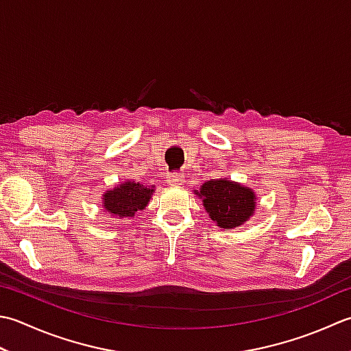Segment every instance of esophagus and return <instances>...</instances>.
<instances>
[{
    "instance_id": "1",
    "label": "esophagus",
    "mask_w": 351,
    "mask_h": 351,
    "mask_svg": "<svg viewBox=\"0 0 351 351\" xmlns=\"http://www.w3.org/2000/svg\"><path fill=\"white\" fill-rule=\"evenodd\" d=\"M167 182L171 187H182L185 182V176L180 175V173H171L167 176Z\"/></svg>"
}]
</instances>
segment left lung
I'll return each mask as SVG.
<instances>
[{
	"mask_svg": "<svg viewBox=\"0 0 351 351\" xmlns=\"http://www.w3.org/2000/svg\"><path fill=\"white\" fill-rule=\"evenodd\" d=\"M193 193L202 199L205 211L219 228L232 230L248 222L257 207L254 190L228 178L205 181Z\"/></svg>",
	"mask_w": 351,
	"mask_h": 351,
	"instance_id": "left-lung-1",
	"label": "left lung"
}]
</instances>
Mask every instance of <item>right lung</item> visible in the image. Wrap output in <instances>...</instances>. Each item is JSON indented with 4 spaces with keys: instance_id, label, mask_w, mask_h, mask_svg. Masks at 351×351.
Instances as JSON below:
<instances>
[{
    "instance_id": "right-lung-1",
    "label": "right lung",
    "mask_w": 351,
    "mask_h": 351,
    "mask_svg": "<svg viewBox=\"0 0 351 351\" xmlns=\"http://www.w3.org/2000/svg\"><path fill=\"white\" fill-rule=\"evenodd\" d=\"M154 193L155 185L147 187L141 182L128 180L106 190L101 195V205L111 217L130 219L147 207Z\"/></svg>"
}]
</instances>
